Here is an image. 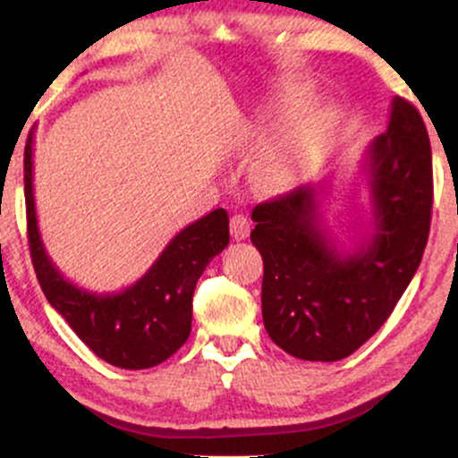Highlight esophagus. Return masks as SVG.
Listing matches in <instances>:
<instances>
[{
	"mask_svg": "<svg viewBox=\"0 0 458 458\" xmlns=\"http://www.w3.org/2000/svg\"><path fill=\"white\" fill-rule=\"evenodd\" d=\"M230 234H233L234 241H243L250 234V219L245 215L236 213L230 217Z\"/></svg>",
	"mask_w": 458,
	"mask_h": 458,
	"instance_id": "esophagus-1",
	"label": "esophagus"
}]
</instances>
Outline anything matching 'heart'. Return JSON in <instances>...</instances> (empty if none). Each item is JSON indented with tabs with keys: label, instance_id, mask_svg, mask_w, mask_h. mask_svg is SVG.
Here are the masks:
<instances>
[{
	"label": "heart",
	"instance_id": "1",
	"mask_svg": "<svg viewBox=\"0 0 458 458\" xmlns=\"http://www.w3.org/2000/svg\"><path fill=\"white\" fill-rule=\"evenodd\" d=\"M312 92V86L308 83H291L277 97L276 109L291 112L310 101ZM335 124H338V114L325 103L314 105L297 115L251 161L254 185L262 191H284L301 182L327 150L334 140Z\"/></svg>",
	"mask_w": 458,
	"mask_h": 458
}]
</instances>
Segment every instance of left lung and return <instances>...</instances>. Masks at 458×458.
Wrapping results in <instances>:
<instances>
[{"mask_svg": "<svg viewBox=\"0 0 458 458\" xmlns=\"http://www.w3.org/2000/svg\"><path fill=\"white\" fill-rule=\"evenodd\" d=\"M366 176L370 230L349 250L323 228L317 187H299L251 211V243L265 262V329L299 360L355 353L386 323L422 260L433 161L422 115L401 97L392 101L387 131L372 140Z\"/></svg>", "mask_w": 458, "mask_h": 458, "instance_id": "8db88e82", "label": "left lung"}]
</instances>
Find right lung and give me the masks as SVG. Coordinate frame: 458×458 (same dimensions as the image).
<instances>
[{
	"instance_id": "right-lung-1",
	"label": "right lung",
	"mask_w": 458,
	"mask_h": 458,
	"mask_svg": "<svg viewBox=\"0 0 458 458\" xmlns=\"http://www.w3.org/2000/svg\"><path fill=\"white\" fill-rule=\"evenodd\" d=\"M34 133L25 144L30 254L47 301L83 344L107 364L144 370L172 357L191 334V299L207 265L228 245V213L215 208L182 228L138 282L120 293H92L62 276L47 254L34 204Z\"/></svg>"
}]
</instances>
